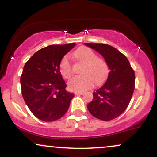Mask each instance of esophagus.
<instances>
[{
    "instance_id": "obj_1",
    "label": "esophagus",
    "mask_w": 157,
    "mask_h": 157,
    "mask_svg": "<svg viewBox=\"0 0 157 157\" xmlns=\"http://www.w3.org/2000/svg\"><path fill=\"white\" fill-rule=\"evenodd\" d=\"M84 94V92H76L75 93V95H83Z\"/></svg>"
}]
</instances>
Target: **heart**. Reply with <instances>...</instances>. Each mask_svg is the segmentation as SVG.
Returning a JSON list of instances; mask_svg holds the SVG:
<instances>
[{"mask_svg":"<svg viewBox=\"0 0 157 157\" xmlns=\"http://www.w3.org/2000/svg\"><path fill=\"white\" fill-rule=\"evenodd\" d=\"M74 57L79 61L83 62L85 65L82 75H77L68 82L70 90L82 92L91 88L94 85H100L107 80L109 74V67L107 62L98 57L95 52L88 47H82L74 52ZM59 72L64 78L68 79L73 74L72 64L68 55L64 56L59 63Z\"/></svg>","mask_w":157,"mask_h":157,"instance_id":"1","label":"heart"}]
</instances>
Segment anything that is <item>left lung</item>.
<instances>
[{"instance_id":"left-lung-1","label":"left lung","mask_w":157,"mask_h":157,"mask_svg":"<svg viewBox=\"0 0 157 157\" xmlns=\"http://www.w3.org/2000/svg\"><path fill=\"white\" fill-rule=\"evenodd\" d=\"M104 57L110 72L107 81L93 93L87 105L96 118L111 121L121 116L128 107L135 88V73L128 59L118 49L105 44L85 43Z\"/></svg>"}]
</instances>
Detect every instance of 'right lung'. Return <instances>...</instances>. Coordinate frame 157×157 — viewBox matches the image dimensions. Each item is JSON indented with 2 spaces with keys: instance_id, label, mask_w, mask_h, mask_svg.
Wrapping results in <instances>:
<instances>
[{
  "instance_id": "obj_1",
  "label": "right lung",
  "mask_w": 157,
  "mask_h": 157,
  "mask_svg": "<svg viewBox=\"0 0 157 157\" xmlns=\"http://www.w3.org/2000/svg\"><path fill=\"white\" fill-rule=\"evenodd\" d=\"M75 43L50 45L37 51L25 64L21 86L25 103L31 112L41 121L52 122L67 111L74 93L59 72V63Z\"/></svg>"
}]
</instances>
